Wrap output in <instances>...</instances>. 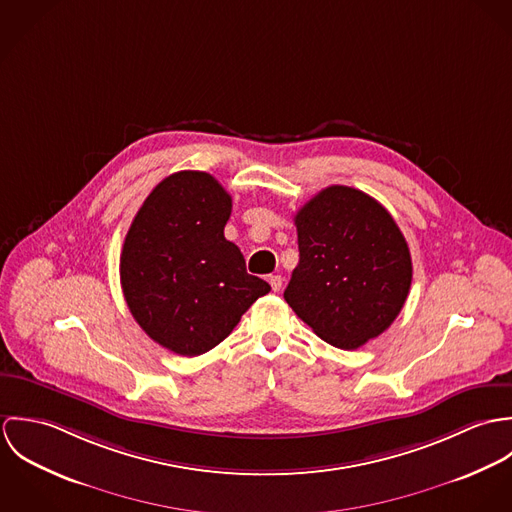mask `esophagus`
<instances>
[{"instance_id": "34e87169", "label": "esophagus", "mask_w": 512, "mask_h": 512, "mask_svg": "<svg viewBox=\"0 0 512 512\" xmlns=\"http://www.w3.org/2000/svg\"><path fill=\"white\" fill-rule=\"evenodd\" d=\"M270 286H272V290H274V292H280V290H282V286H284L282 276H270Z\"/></svg>"}]
</instances>
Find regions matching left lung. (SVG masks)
<instances>
[{
	"label": "left lung",
	"instance_id": "8db88e82",
	"mask_svg": "<svg viewBox=\"0 0 512 512\" xmlns=\"http://www.w3.org/2000/svg\"><path fill=\"white\" fill-rule=\"evenodd\" d=\"M299 264L284 292L295 315L337 349H359L398 317L412 258L392 215L370 195L331 185L295 215Z\"/></svg>",
	"mask_w": 512,
	"mask_h": 512
}]
</instances>
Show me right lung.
Here are the masks:
<instances>
[{
	"mask_svg": "<svg viewBox=\"0 0 512 512\" xmlns=\"http://www.w3.org/2000/svg\"><path fill=\"white\" fill-rule=\"evenodd\" d=\"M232 199L205 171L165 177L126 234L120 282L138 325L161 347L197 357L224 341L270 286L224 238Z\"/></svg>",
	"mask_w": 512,
	"mask_h": 512,
	"instance_id": "right-lung-1",
	"label": "right lung"
}]
</instances>
